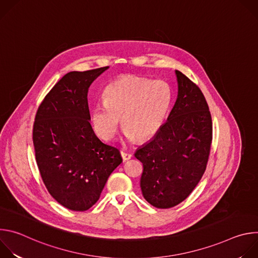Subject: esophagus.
Instances as JSON below:
<instances>
[{
  "instance_id": "1",
  "label": "esophagus",
  "mask_w": 258,
  "mask_h": 258,
  "mask_svg": "<svg viewBox=\"0 0 258 258\" xmlns=\"http://www.w3.org/2000/svg\"><path fill=\"white\" fill-rule=\"evenodd\" d=\"M120 154H121V157H122V159H123L124 161L130 160V159L133 157V154L127 153V152H125V151H121V152H120Z\"/></svg>"
}]
</instances>
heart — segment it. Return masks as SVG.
<instances>
[{
    "instance_id": "1",
    "label": "heart",
    "mask_w": 258,
    "mask_h": 258,
    "mask_svg": "<svg viewBox=\"0 0 258 258\" xmlns=\"http://www.w3.org/2000/svg\"><path fill=\"white\" fill-rule=\"evenodd\" d=\"M104 97L105 102L94 105L93 124L97 134L107 141L117 134L120 118L130 140L151 139L162 127L172 101L166 82L134 76L109 84Z\"/></svg>"
}]
</instances>
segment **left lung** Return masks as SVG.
<instances>
[{
  "mask_svg": "<svg viewBox=\"0 0 258 258\" xmlns=\"http://www.w3.org/2000/svg\"><path fill=\"white\" fill-rule=\"evenodd\" d=\"M178 94L167 121L135 156L143 163L141 190L157 208L185 200L200 181L212 143V120L200 88L175 70Z\"/></svg>",
  "mask_w": 258,
  "mask_h": 258,
  "instance_id": "8db88e82",
  "label": "left lung"
}]
</instances>
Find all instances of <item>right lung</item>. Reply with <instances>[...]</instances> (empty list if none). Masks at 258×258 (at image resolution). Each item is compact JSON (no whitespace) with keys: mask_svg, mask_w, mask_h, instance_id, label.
<instances>
[{"mask_svg":"<svg viewBox=\"0 0 258 258\" xmlns=\"http://www.w3.org/2000/svg\"><path fill=\"white\" fill-rule=\"evenodd\" d=\"M107 68L68 72L46 95L35 114L36 164L48 192L70 210L91 208L109 175L122 162L119 150L101 142L90 123L88 91Z\"/></svg>","mask_w":258,"mask_h":258,"instance_id":"right-lung-1","label":"right lung"}]
</instances>
